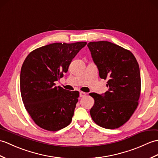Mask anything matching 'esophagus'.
I'll use <instances>...</instances> for the list:
<instances>
[{"label": "esophagus", "mask_w": 158, "mask_h": 158, "mask_svg": "<svg viewBox=\"0 0 158 158\" xmlns=\"http://www.w3.org/2000/svg\"><path fill=\"white\" fill-rule=\"evenodd\" d=\"M86 93L85 92H83V91H81V92L79 93V96L81 98H83L85 97L86 96Z\"/></svg>", "instance_id": "1"}]
</instances>
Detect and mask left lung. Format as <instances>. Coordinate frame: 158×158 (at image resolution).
<instances>
[{
  "label": "left lung",
  "instance_id": "8db88e82",
  "mask_svg": "<svg viewBox=\"0 0 158 158\" xmlns=\"http://www.w3.org/2000/svg\"><path fill=\"white\" fill-rule=\"evenodd\" d=\"M101 79H108V91L104 95L90 93L94 104L90 110L92 120L108 129L123 126L139 104L141 75L139 64L131 51L107 41L88 43Z\"/></svg>",
  "mask_w": 158,
  "mask_h": 158
}]
</instances>
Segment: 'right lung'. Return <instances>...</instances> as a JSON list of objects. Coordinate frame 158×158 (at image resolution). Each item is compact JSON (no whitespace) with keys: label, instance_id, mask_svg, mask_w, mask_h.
I'll return each mask as SVG.
<instances>
[{"label":"right lung","instance_id":"obj_1","mask_svg":"<svg viewBox=\"0 0 158 158\" xmlns=\"http://www.w3.org/2000/svg\"><path fill=\"white\" fill-rule=\"evenodd\" d=\"M87 44L53 43L33 50L25 58L20 74L23 104L38 127L59 131L71 123L79 92L54 86L68 71L72 60Z\"/></svg>","mask_w":158,"mask_h":158}]
</instances>
